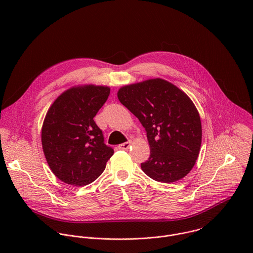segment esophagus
I'll return each mask as SVG.
<instances>
[{
	"mask_svg": "<svg viewBox=\"0 0 253 253\" xmlns=\"http://www.w3.org/2000/svg\"><path fill=\"white\" fill-rule=\"evenodd\" d=\"M130 146H131V141H127V142H124V143L120 144L118 148L121 149V150H128L130 148Z\"/></svg>",
	"mask_w": 253,
	"mask_h": 253,
	"instance_id": "obj_1",
	"label": "esophagus"
}]
</instances>
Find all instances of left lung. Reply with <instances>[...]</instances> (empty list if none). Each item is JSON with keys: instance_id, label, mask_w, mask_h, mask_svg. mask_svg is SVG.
Instances as JSON below:
<instances>
[{"instance_id": "1", "label": "left lung", "mask_w": 253, "mask_h": 253, "mask_svg": "<svg viewBox=\"0 0 253 253\" xmlns=\"http://www.w3.org/2000/svg\"><path fill=\"white\" fill-rule=\"evenodd\" d=\"M118 99L145 128L150 157L142 170L158 182L171 183L193 168L202 138L200 116L190 98L163 79L122 87Z\"/></svg>"}]
</instances>
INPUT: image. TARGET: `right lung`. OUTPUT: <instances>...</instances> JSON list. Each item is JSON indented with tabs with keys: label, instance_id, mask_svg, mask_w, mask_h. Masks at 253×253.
I'll return each mask as SVG.
<instances>
[{
	"label": "right lung",
	"instance_id": "right-lung-1",
	"mask_svg": "<svg viewBox=\"0 0 253 253\" xmlns=\"http://www.w3.org/2000/svg\"><path fill=\"white\" fill-rule=\"evenodd\" d=\"M109 94V87H73L61 94L47 112L42 127L43 151L52 172L67 184L92 183L114 154L94 121Z\"/></svg>",
	"mask_w": 253,
	"mask_h": 253
}]
</instances>
